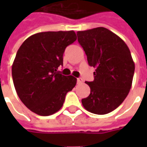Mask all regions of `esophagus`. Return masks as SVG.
<instances>
[{"label":"esophagus","instance_id":"34e87169","mask_svg":"<svg viewBox=\"0 0 147 147\" xmlns=\"http://www.w3.org/2000/svg\"><path fill=\"white\" fill-rule=\"evenodd\" d=\"M77 83H83V79H82V78H78V79H77Z\"/></svg>","mask_w":147,"mask_h":147}]
</instances>
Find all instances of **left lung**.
Instances as JSON below:
<instances>
[{
  "mask_svg": "<svg viewBox=\"0 0 147 147\" xmlns=\"http://www.w3.org/2000/svg\"><path fill=\"white\" fill-rule=\"evenodd\" d=\"M77 36L89 65L96 67L94 81L85 82L90 94L82 104L92 113L107 114L124 101L131 87L135 64L131 52L120 37L105 27L78 31Z\"/></svg>",
  "mask_w": 147,
  "mask_h": 147,
  "instance_id": "left-lung-1",
  "label": "left lung"
}]
</instances>
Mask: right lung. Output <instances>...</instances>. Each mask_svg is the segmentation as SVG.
Masks as SVG:
<instances>
[{"label":"right lung","mask_w":147,"mask_h":147,"mask_svg":"<svg viewBox=\"0 0 147 147\" xmlns=\"http://www.w3.org/2000/svg\"><path fill=\"white\" fill-rule=\"evenodd\" d=\"M76 40L73 30L37 33L24 42L11 67L15 89L22 102L40 116H49L63 106L65 96L76 84V78L63 76L67 45Z\"/></svg>","instance_id":"right-lung-1"}]
</instances>
